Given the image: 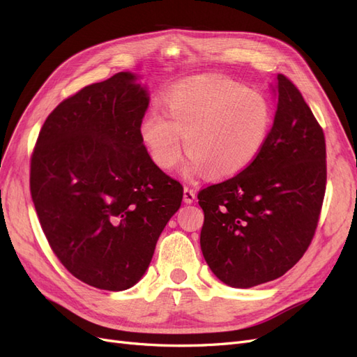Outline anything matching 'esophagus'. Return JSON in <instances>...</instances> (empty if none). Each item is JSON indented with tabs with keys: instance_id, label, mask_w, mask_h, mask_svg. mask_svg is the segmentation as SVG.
Listing matches in <instances>:
<instances>
[{
	"instance_id": "esophagus-1",
	"label": "esophagus",
	"mask_w": 357,
	"mask_h": 357,
	"mask_svg": "<svg viewBox=\"0 0 357 357\" xmlns=\"http://www.w3.org/2000/svg\"><path fill=\"white\" fill-rule=\"evenodd\" d=\"M196 190H192V188H190V187H184V202L185 203H192L196 200Z\"/></svg>"
}]
</instances>
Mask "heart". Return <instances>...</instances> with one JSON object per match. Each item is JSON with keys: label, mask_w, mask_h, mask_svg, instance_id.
<instances>
[{"label": "heart", "mask_w": 357, "mask_h": 357, "mask_svg": "<svg viewBox=\"0 0 357 357\" xmlns=\"http://www.w3.org/2000/svg\"><path fill=\"white\" fill-rule=\"evenodd\" d=\"M162 106L165 115L152 109L140 119V140L152 161L170 170L184 137L187 178L205 170L217 179L236 176L257 160L272 130L266 97L231 80H187L169 91Z\"/></svg>", "instance_id": "heart-1"}]
</instances>
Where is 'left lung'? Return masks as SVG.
Masks as SVG:
<instances>
[{
	"mask_svg": "<svg viewBox=\"0 0 357 357\" xmlns=\"http://www.w3.org/2000/svg\"><path fill=\"white\" fill-rule=\"evenodd\" d=\"M266 146L250 167L199 192L200 248L215 277L250 289L282 277L310 247L326 190L323 130L299 89L278 75Z\"/></svg>",
	"mask_w": 357,
	"mask_h": 357,
	"instance_id": "obj_1",
	"label": "left lung"
}]
</instances>
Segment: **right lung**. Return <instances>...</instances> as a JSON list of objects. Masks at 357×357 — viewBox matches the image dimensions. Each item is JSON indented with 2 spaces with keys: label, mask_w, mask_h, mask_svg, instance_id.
Listing matches in <instances>:
<instances>
[{
  "label": "right lung",
  "mask_w": 357,
  "mask_h": 357,
  "mask_svg": "<svg viewBox=\"0 0 357 357\" xmlns=\"http://www.w3.org/2000/svg\"><path fill=\"white\" fill-rule=\"evenodd\" d=\"M148 105L131 71L85 86L47 116L31 158V197L50 248L101 290L140 281L184 195L142 144Z\"/></svg>",
  "instance_id": "obj_1"
}]
</instances>
